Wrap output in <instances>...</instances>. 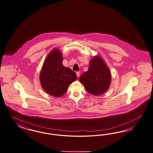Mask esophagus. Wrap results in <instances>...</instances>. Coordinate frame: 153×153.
<instances>
[{"label": "esophagus", "instance_id": "obj_1", "mask_svg": "<svg viewBox=\"0 0 153 153\" xmlns=\"http://www.w3.org/2000/svg\"><path fill=\"white\" fill-rule=\"evenodd\" d=\"M76 74H77V76L78 77H79V75H80V73H79V72H76Z\"/></svg>", "mask_w": 153, "mask_h": 153}]
</instances>
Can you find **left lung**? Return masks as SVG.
<instances>
[{"label": "left lung", "instance_id": "left-lung-1", "mask_svg": "<svg viewBox=\"0 0 153 153\" xmlns=\"http://www.w3.org/2000/svg\"><path fill=\"white\" fill-rule=\"evenodd\" d=\"M88 93L94 95H101L109 88L111 72L104 60L95 56L90 62L88 70L79 78Z\"/></svg>", "mask_w": 153, "mask_h": 153}]
</instances>
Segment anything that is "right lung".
I'll use <instances>...</instances> for the list:
<instances>
[{"instance_id": "add662e5", "label": "right lung", "mask_w": 153, "mask_h": 153, "mask_svg": "<svg viewBox=\"0 0 153 153\" xmlns=\"http://www.w3.org/2000/svg\"><path fill=\"white\" fill-rule=\"evenodd\" d=\"M62 60L60 51L56 49L53 50L45 60L40 76L43 89L56 97L63 95L69 85L77 79L74 71L64 67Z\"/></svg>"}]
</instances>
